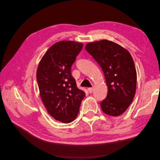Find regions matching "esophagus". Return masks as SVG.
I'll return each instance as SVG.
<instances>
[{"label":"esophagus","mask_w":160,"mask_h":160,"mask_svg":"<svg viewBox=\"0 0 160 160\" xmlns=\"http://www.w3.org/2000/svg\"><path fill=\"white\" fill-rule=\"evenodd\" d=\"M93 88H88V91H89V93H93Z\"/></svg>","instance_id":"34e87169"}]
</instances>
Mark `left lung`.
<instances>
[{
	"mask_svg": "<svg viewBox=\"0 0 160 160\" xmlns=\"http://www.w3.org/2000/svg\"><path fill=\"white\" fill-rule=\"evenodd\" d=\"M85 49L98 62L105 75L108 95L101 108L108 115L123 114L132 103L136 90L137 72L129 52L114 42H89Z\"/></svg>",
	"mask_w": 160,
	"mask_h": 160,
	"instance_id": "left-lung-1",
	"label": "left lung"
}]
</instances>
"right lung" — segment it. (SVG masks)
<instances>
[{"instance_id": "add662e5", "label": "right lung", "mask_w": 160, "mask_h": 160, "mask_svg": "<svg viewBox=\"0 0 160 160\" xmlns=\"http://www.w3.org/2000/svg\"><path fill=\"white\" fill-rule=\"evenodd\" d=\"M83 46L71 41L55 43L45 53L37 71L43 104L51 117L64 123L77 118L85 96L83 91L77 88L71 75V66Z\"/></svg>"}]
</instances>
